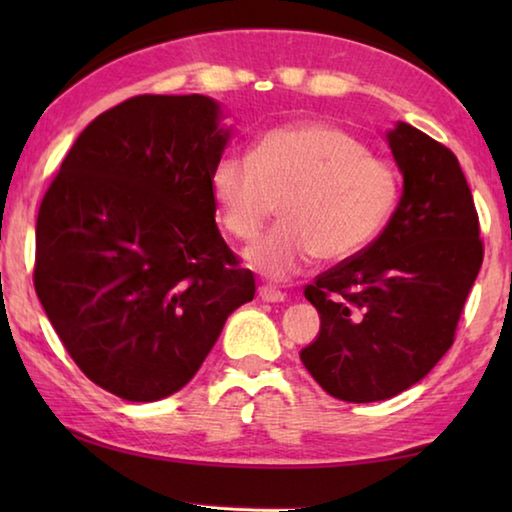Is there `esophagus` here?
I'll use <instances>...</instances> for the list:
<instances>
[{
	"mask_svg": "<svg viewBox=\"0 0 512 512\" xmlns=\"http://www.w3.org/2000/svg\"><path fill=\"white\" fill-rule=\"evenodd\" d=\"M259 298H262L264 302H284V293L280 289L271 287V284H264V287H259Z\"/></svg>",
	"mask_w": 512,
	"mask_h": 512,
	"instance_id": "esophagus-1",
	"label": "esophagus"
}]
</instances>
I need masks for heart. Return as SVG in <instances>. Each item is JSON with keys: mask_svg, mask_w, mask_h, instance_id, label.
Masks as SVG:
<instances>
[{"mask_svg": "<svg viewBox=\"0 0 512 512\" xmlns=\"http://www.w3.org/2000/svg\"><path fill=\"white\" fill-rule=\"evenodd\" d=\"M223 228L253 241L280 201L282 223L246 250L257 273L282 280L318 255L345 262L375 241L400 201L391 164L359 137L325 121L280 126L250 155L223 153L210 173Z\"/></svg>", "mask_w": 512, "mask_h": 512, "instance_id": "obj_1", "label": "heart"}]
</instances>
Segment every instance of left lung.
Instances as JSON below:
<instances>
[{
  "label": "left lung",
  "mask_w": 512,
  "mask_h": 512,
  "mask_svg": "<svg viewBox=\"0 0 512 512\" xmlns=\"http://www.w3.org/2000/svg\"><path fill=\"white\" fill-rule=\"evenodd\" d=\"M386 142L404 178L391 221L305 289L320 332L300 359L325 393L354 404L388 400L429 375L452 348L483 262L456 155L406 121Z\"/></svg>",
  "instance_id": "8db88e82"
}]
</instances>
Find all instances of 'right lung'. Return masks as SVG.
Segmentation results:
<instances>
[{
  "mask_svg": "<svg viewBox=\"0 0 512 512\" xmlns=\"http://www.w3.org/2000/svg\"><path fill=\"white\" fill-rule=\"evenodd\" d=\"M223 119L203 94L128 99L85 128L42 198L36 293L76 366L121 400L178 393L255 298L214 221Z\"/></svg>",
  "mask_w": 512,
  "mask_h": 512,
  "instance_id": "1",
  "label": "right lung"
}]
</instances>
